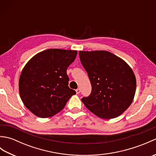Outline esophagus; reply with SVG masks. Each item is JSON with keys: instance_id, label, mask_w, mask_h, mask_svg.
<instances>
[{"instance_id": "esophagus-1", "label": "esophagus", "mask_w": 156, "mask_h": 156, "mask_svg": "<svg viewBox=\"0 0 156 156\" xmlns=\"http://www.w3.org/2000/svg\"><path fill=\"white\" fill-rule=\"evenodd\" d=\"M76 94H79L80 92V88H78V89H76Z\"/></svg>"}]
</instances>
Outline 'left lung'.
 Here are the masks:
<instances>
[{"label":"left lung","mask_w":156,"mask_h":156,"mask_svg":"<svg viewBox=\"0 0 156 156\" xmlns=\"http://www.w3.org/2000/svg\"><path fill=\"white\" fill-rule=\"evenodd\" d=\"M92 92L82 101L97 117L111 119L123 113L133 101L136 78L123 59L107 51H80Z\"/></svg>","instance_id":"obj_1"}]
</instances>
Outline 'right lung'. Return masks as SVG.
<instances>
[{"instance_id": "1", "label": "right lung", "mask_w": 156, "mask_h": 156, "mask_svg": "<svg viewBox=\"0 0 156 156\" xmlns=\"http://www.w3.org/2000/svg\"><path fill=\"white\" fill-rule=\"evenodd\" d=\"M77 51L48 49L35 55L22 69L19 81L23 104L33 114L48 118L60 112L75 90L66 73Z\"/></svg>"}]
</instances>
